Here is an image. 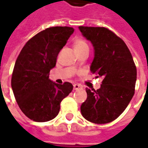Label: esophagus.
<instances>
[{
	"mask_svg": "<svg viewBox=\"0 0 148 148\" xmlns=\"http://www.w3.org/2000/svg\"><path fill=\"white\" fill-rule=\"evenodd\" d=\"M82 86H81L80 84H74V89L75 90H79V89H82Z\"/></svg>",
	"mask_w": 148,
	"mask_h": 148,
	"instance_id": "esophagus-1",
	"label": "esophagus"
}]
</instances>
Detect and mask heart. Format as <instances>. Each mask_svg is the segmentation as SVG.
<instances>
[{"label":"heart","mask_w":148,"mask_h":148,"mask_svg":"<svg viewBox=\"0 0 148 148\" xmlns=\"http://www.w3.org/2000/svg\"><path fill=\"white\" fill-rule=\"evenodd\" d=\"M73 47H74L75 52L79 51L84 48L89 47L85 39H82V38H76V39H74V41H73Z\"/></svg>","instance_id":"obj_1"}]
</instances>
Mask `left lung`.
I'll return each mask as SVG.
<instances>
[{"label": "left lung", "mask_w": 148, "mask_h": 148, "mask_svg": "<svg viewBox=\"0 0 148 148\" xmlns=\"http://www.w3.org/2000/svg\"><path fill=\"white\" fill-rule=\"evenodd\" d=\"M79 29L95 51L90 71L103 77L100 89H86L87 98L81 112L92 123L107 124L116 120L132 98L136 67L124 40L109 28L80 26Z\"/></svg>", "instance_id": "8db88e82"}]
</instances>
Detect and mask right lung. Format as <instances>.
Returning <instances> with one entry per match:
<instances>
[{
  "label": "right lung",
  "instance_id": "obj_1",
  "mask_svg": "<svg viewBox=\"0 0 148 148\" xmlns=\"http://www.w3.org/2000/svg\"><path fill=\"white\" fill-rule=\"evenodd\" d=\"M74 32L71 27L46 28L31 38L18 55L12 75V88L24 114L36 122L54 119L60 103L73 90V85H62L49 79L61 49Z\"/></svg>",
  "mask_w": 148,
  "mask_h": 148
}]
</instances>
